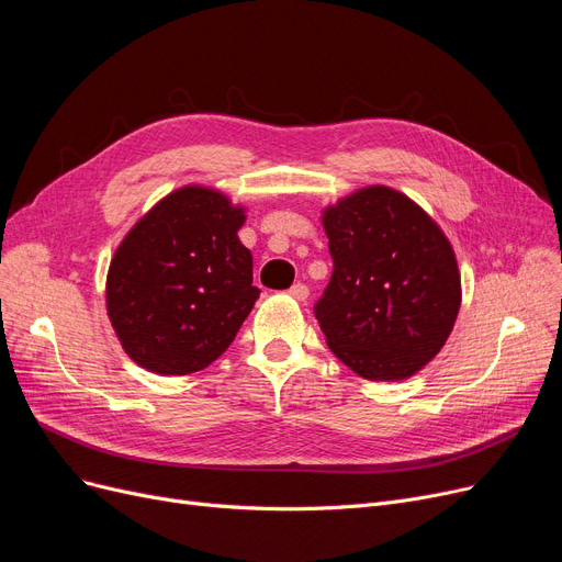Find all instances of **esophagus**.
<instances>
[{
  "label": "esophagus",
  "instance_id": "obj_1",
  "mask_svg": "<svg viewBox=\"0 0 562 562\" xmlns=\"http://www.w3.org/2000/svg\"><path fill=\"white\" fill-rule=\"evenodd\" d=\"M288 292H290V297H295L297 302H304L308 297V285L306 283H295Z\"/></svg>",
  "mask_w": 562,
  "mask_h": 562
}]
</instances>
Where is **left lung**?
<instances>
[{
    "instance_id": "left-lung-1",
    "label": "left lung",
    "mask_w": 562,
    "mask_h": 562,
    "mask_svg": "<svg viewBox=\"0 0 562 562\" xmlns=\"http://www.w3.org/2000/svg\"><path fill=\"white\" fill-rule=\"evenodd\" d=\"M334 260L313 306L329 350L366 380H405L456 325L460 272L441 228L405 194L366 187L323 215Z\"/></svg>"
}]
</instances>
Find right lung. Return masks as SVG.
<instances>
[{
	"instance_id": "right-lung-1",
	"label": "right lung",
	"mask_w": 562,
	"mask_h": 562,
	"mask_svg": "<svg viewBox=\"0 0 562 562\" xmlns=\"http://www.w3.org/2000/svg\"><path fill=\"white\" fill-rule=\"evenodd\" d=\"M243 224V207L190 184L125 235L106 274V313L132 361L190 375L228 350L260 295Z\"/></svg>"
}]
</instances>
